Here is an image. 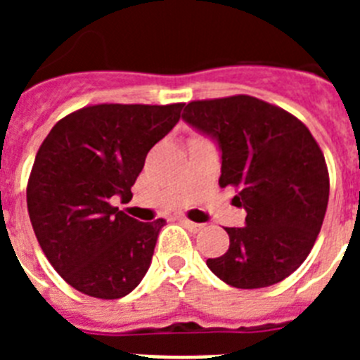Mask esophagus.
Wrapping results in <instances>:
<instances>
[{
    "instance_id": "esophagus-1",
    "label": "esophagus",
    "mask_w": 360,
    "mask_h": 360,
    "mask_svg": "<svg viewBox=\"0 0 360 360\" xmlns=\"http://www.w3.org/2000/svg\"><path fill=\"white\" fill-rule=\"evenodd\" d=\"M182 225L189 229V231H200V229H203L202 224H195V221H191V219H182Z\"/></svg>"
}]
</instances>
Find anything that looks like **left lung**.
Masks as SVG:
<instances>
[{
	"label": "left lung",
	"instance_id": "left-lung-1",
	"mask_svg": "<svg viewBox=\"0 0 360 360\" xmlns=\"http://www.w3.org/2000/svg\"><path fill=\"white\" fill-rule=\"evenodd\" d=\"M182 117L218 142L219 187H234L232 202L247 211L245 227H225L229 250L207 266L236 288L288 278L310 254L328 205V167L310 129L250 95L193 101Z\"/></svg>",
	"mask_w": 360,
	"mask_h": 360
}]
</instances>
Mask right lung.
<instances>
[{"label": "right lung", "mask_w": 360, "mask_h": 360, "mask_svg": "<svg viewBox=\"0 0 360 360\" xmlns=\"http://www.w3.org/2000/svg\"><path fill=\"white\" fill-rule=\"evenodd\" d=\"M184 104H95L63 117L32 165L27 205L44 256L70 287L98 299L128 295L151 265L165 219L144 224L113 200H131L149 149Z\"/></svg>", "instance_id": "obj_1"}]
</instances>
